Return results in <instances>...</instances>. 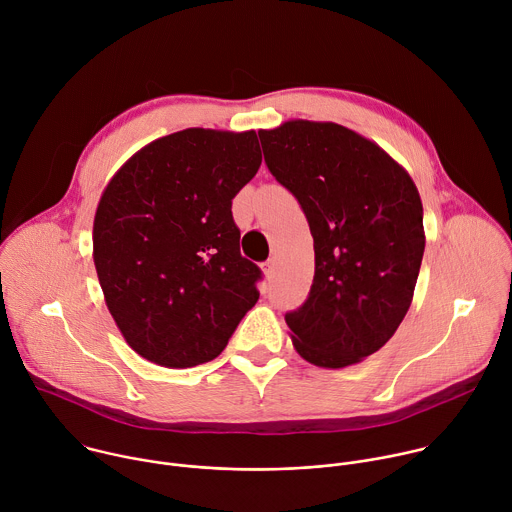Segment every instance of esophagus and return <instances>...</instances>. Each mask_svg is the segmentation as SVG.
I'll list each match as a JSON object with an SVG mask.
<instances>
[{"label":"esophagus","mask_w":512,"mask_h":512,"mask_svg":"<svg viewBox=\"0 0 512 512\" xmlns=\"http://www.w3.org/2000/svg\"><path fill=\"white\" fill-rule=\"evenodd\" d=\"M263 273H265L267 279H273V277H275V261H273V259H269V261L263 263Z\"/></svg>","instance_id":"34e87169"}]
</instances>
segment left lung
Listing matches in <instances>:
<instances>
[{
    "label": "left lung",
    "instance_id": "obj_1",
    "mask_svg": "<svg viewBox=\"0 0 512 512\" xmlns=\"http://www.w3.org/2000/svg\"><path fill=\"white\" fill-rule=\"evenodd\" d=\"M259 139L314 237L308 300L285 314L294 346L318 367H348L385 346L411 306L425 249L419 192L379 145L336 123L287 121Z\"/></svg>",
    "mask_w": 512,
    "mask_h": 512
}]
</instances>
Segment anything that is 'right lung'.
Returning <instances> with one entry per match:
<instances>
[{
    "label": "right lung",
    "mask_w": 512,
    "mask_h": 512,
    "mask_svg": "<svg viewBox=\"0 0 512 512\" xmlns=\"http://www.w3.org/2000/svg\"><path fill=\"white\" fill-rule=\"evenodd\" d=\"M259 166L255 131L184 129L145 145L105 188L95 267L143 358L170 369L208 362L257 304L263 271L241 255L231 206Z\"/></svg>",
    "instance_id": "obj_1"
}]
</instances>
